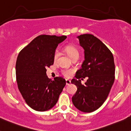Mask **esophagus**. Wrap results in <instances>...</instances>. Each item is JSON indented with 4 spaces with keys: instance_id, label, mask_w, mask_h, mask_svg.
I'll return each instance as SVG.
<instances>
[{
    "instance_id": "obj_1",
    "label": "esophagus",
    "mask_w": 131,
    "mask_h": 131,
    "mask_svg": "<svg viewBox=\"0 0 131 131\" xmlns=\"http://www.w3.org/2000/svg\"><path fill=\"white\" fill-rule=\"evenodd\" d=\"M66 85H69L70 83V80H68V79H66Z\"/></svg>"
}]
</instances>
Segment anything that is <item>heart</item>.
<instances>
[{"mask_svg": "<svg viewBox=\"0 0 131 131\" xmlns=\"http://www.w3.org/2000/svg\"><path fill=\"white\" fill-rule=\"evenodd\" d=\"M65 51L67 54L69 56L70 58L72 59L75 58H79V49L75 46H73V45H67V46H66L65 48ZM59 55V53L58 50H56L53 54L54 61H57ZM72 72L73 71L70 69H65L62 71V74L66 77H69L72 75Z\"/></svg>", "mask_w": 131, "mask_h": 131, "instance_id": "heart-1", "label": "heart"}]
</instances>
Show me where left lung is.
I'll use <instances>...</instances> for the list:
<instances>
[{
    "mask_svg": "<svg viewBox=\"0 0 131 131\" xmlns=\"http://www.w3.org/2000/svg\"><path fill=\"white\" fill-rule=\"evenodd\" d=\"M84 49L85 60L71 83L77 90L72 98L73 105L82 112L95 111L103 104L114 83L115 66L112 52L98 38L90 34L78 36ZM89 77L85 85L80 78Z\"/></svg>",
    "mask_w": 131,
    "mask_h": 131,
    "instance_id": "left-lung-1",
    "label": "left lung"
}]
</instances>
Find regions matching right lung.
I'll list each match as a JSON object with an SVG mask.
<instances>
[{
    "instance_id": "obj_1",
    "label": "right lung",
    "mask_w": 131,
    "mask_h": 131,
    "mask_svg": "<svg viewBox=\"0 0 131 131\" xmlns=\"http://www.w3.org/2000/svg\"><path fill=\"white\" fill-rule=\"evenodd\" d=\"M66 38L39 35L18 54L16 62L18 88L26 104L36 111L52 108L66 84L62 77L52 80L46 75V69L54 64L53 54L58 44Z\"/></svg>"
}]
</instances>
